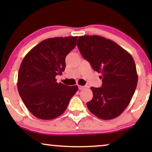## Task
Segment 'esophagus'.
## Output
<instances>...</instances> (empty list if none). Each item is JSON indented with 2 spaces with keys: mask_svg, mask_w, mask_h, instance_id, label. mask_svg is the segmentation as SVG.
<instances>
[{
  "mask_svg": "<svg viewBox=\"0 0 152 152\" xmlns=\"http://www.w3.org/2000/svg\"><path fill=\"white\" fill-rule=\"evenodd\" d=\"M85 88H86V86H81V85H79V86H78V88H79V90H83V89H84Z\"/></svg>",
  "mask_w": 152,
  "mask_h": 152,
  "instance_id": "esophagus-1",
  "label": "esophagus"
}]
</instances>
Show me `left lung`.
Returning <instances> with one entry per match:
<instances>
[{
  "mask_svg": "<svg viewBox=\"0 0 152 152\" xmlns=\"http://www.w3.org/2000/svg\"><path fill=\"white\" fill-rule=\"evenodd\" d=\"M77 45L93 70L102 73V86L91 88L93 97L86 103L88 110L103 120L118 117L129 105L137 86L134 59L114 41L96 35L80 37Z\"/></svg>",
  "mask_w": 152,
  "mask_h": 152,
  "instance_id": "obj_1",
  "label": "left lung"
}]
</instances>
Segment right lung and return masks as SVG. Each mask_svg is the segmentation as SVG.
<instances>
[{
    "instance_id": "obj_1",
    "label": "right lung",
    "mask_w": 152,
    "mask_h": 152,
    "mask_svg": "<svg viewBox=\"0 0 152 152\" xmlns=\"http://www.w3.org/2000/svg\"><path fill=\"white\" fill-rule=\"evenodd\" d=\"M77 37L45 39L27 54L18 74V91L25 105L35 117L51 120L67 108L77 86L56 82L66 68V55L76 45Z\"/></svg>"
}]
</instances>
